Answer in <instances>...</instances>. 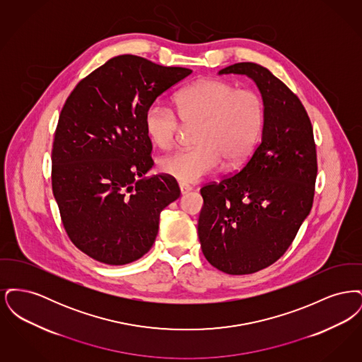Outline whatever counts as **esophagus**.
Masks as SVG:
<instances>
[{
    "label": "esophagus",
    "mask_w": 362,
    "mask_h": 362,
    "mask_svg": "<svg viewBox=\"0 0 362 362\" xmlns=\"http://www.w3.org/2000/svg\"><path fill=\"white\" fill-rule=\"evenodd\" d=\"M179 189H180V194L185 195V194H187V192L191 191V187L187 186V185H185V183H180V185H179Z\"/></svg>",
    "instance_id": "obj_1"
}]
</instances>
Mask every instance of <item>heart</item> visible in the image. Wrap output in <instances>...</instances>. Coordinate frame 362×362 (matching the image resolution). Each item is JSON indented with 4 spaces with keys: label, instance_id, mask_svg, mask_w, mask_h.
<instances>
[{
    "label": "heart",
    "instance_id": "b5f03b06",
    "mask_svg": "<svg viewBox=\"0 0 362 362\" xmlns=\"http://www.w3.org/2000/svg\"><path fill=\"white\" fill-rule=\"evenodd\" d=\"M176 112L185 126H194L192 149L179 151L160 160V171L183 183H195L235 165L254 149L263 121L264 104L257 92L239 89L225 80L205 78L179 93ZM146 136L158 149H171L180 124L171 108L153 103L145 112Z\"/></svg>",
    "mask_w": 362,
    "mask_h": 362
}]
</instances>
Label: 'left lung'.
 Instances as JSON below:
<instances>
[{
    "instance_id": "obj_1",
    "label": "left lung",
    "mask_w": 362,
    "mask_h": 362,
    "mask_svg": "<svg viewBox=\"0 0 362 362\" xmlns=\"http://www.w3.org/2000/svg\"><path fill=\"white\" fill-rule=\"evenodd\" d=\"M254 80L264 104L262 141L236 175L201 189L198 236L207 262L232 276L273 264L310 214L316 146L300 99L266 68L240 62L218 74Z\"/></svg>"
}]
</instances>
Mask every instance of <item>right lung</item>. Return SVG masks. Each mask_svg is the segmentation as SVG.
Segmentation results:
<instances>
[{
    "mask_svg": "<svg viewBox=\"0 0 362 362\" xmlns=\"http://www.w3.org/2000/svg\"><path fill=\"white\" fill-rule=\"evenodd\" d=\"M192 70L118 55L70 93L52 144V194L73 244L88 257L121 266L153 245L160 213L180 195L153 167L144 118L157 96Z\"/></svg>",
    "mask_w": 362,
    "mask_h": 362,
    "instance_id": "right-lung-1",
    "label": "right lung"
}]
</instances>
